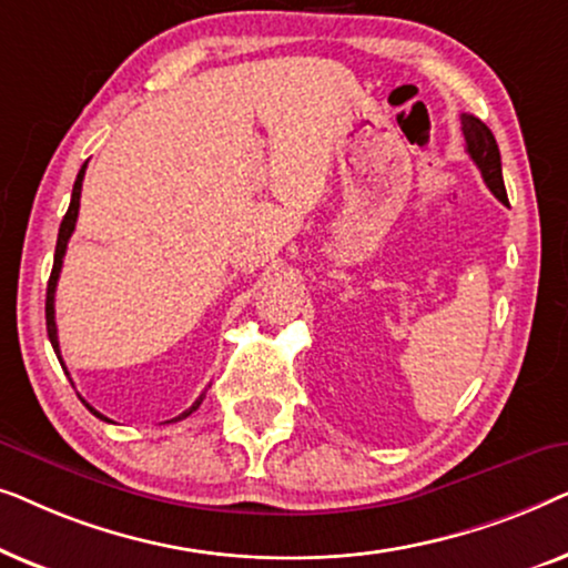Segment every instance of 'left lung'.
Here are the masks:
<instances>
[{"label": "left lung", "instance_id": "1", "mask_svg": "<svg viewBox=\"0 0 568 568\" xmlns=\"http://www.w3.org/2000/svg\"><path fill=\"white\" fill-rule=\"evenodd\" d=\"M460 121H463V134H465V150H468L470 160L478 165L488 191H491L501 204H507V189H504V178H501V154L491 129L470 113H463Z\"/></svg>", "mask_w": 568, "mask_h": 568}]
</instances>
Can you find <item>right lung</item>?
Returning <instances> with one entry per match:
<instances>
[{"label":"right lung","instance_id":"add662e5","mask_svg":"<svg viewBox=\"0 0 568 568\" xmlns=\"http://www.w3.org/2000/svg\"><path fill=\"white\" fill-rule=\"evenodd\" d=\"M84 168H88V162H84L80 173H77V181H74V189H72V201H69V209L64 214V220H61V227H59V237H57V255H53V268H51V278H49V286H45V331H49V338H51V346L53 352H57L59 362H61V352H59V336H57V317H53V294H57V282H59V274H61V263H64V253H67V243L69 237H72L74 232V224H77V214H80V193H82V181H84ZM61 367H64V362H61ZM67 372V367H64ZM201 400H204V395L193 403V406L189 410H183L181 416H175L173 422H181V418L191 416L193 410H196L201 406ZM84 406L90 408L92 416L103 418V422H111V418H105L100 410H95L90 406L88 400H82Z\"/></svg>","mask_w":568,"mask_h":568}]
</instances>
